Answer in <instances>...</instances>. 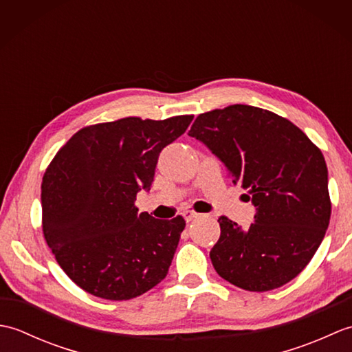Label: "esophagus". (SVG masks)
I'll return each instance as SVG.
<instances>
[{"mask_svg": "<svg viewBox=\"0 0 352 352\" xmlns=\"http://www.w3.org/2000/svg\"><path fill=\"white\" fill-rule=\"evenodd\" d=\"M183 216H184V219L188 221V222H190V221H193V219H197L198 216H201L199 213H197L195 210H186L184 213H183Z\"/></svg>", "mask_w": 352, "mask_h": 352, "instance_id": "1", "label": "esophagus"}]
</instances>
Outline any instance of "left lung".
<instances>
[{
  "label": "left lung",
  "mask_w": 352,
  "mask_h": 352,
  "mask_svg": "<svg viewBox=\"0 0 352 352\" xmlns=\"http://www.w3.org/2000/svg\"><path fill=\"white\" fill-rule=\"evenodd\" d=\"M189 136L226 163L256 222L241 230L218 219L210 251L223 280L250 292H267L294 280L315 256L330 223L331 199L322 151L301 129L272 111L233 104L197 116Z\"/></svg>",
  "instance_id": "1"
}]
</instances>
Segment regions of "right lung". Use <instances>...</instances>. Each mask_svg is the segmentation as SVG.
Instances as JSON below:
<instances>
[{"mask_svg":"<svg viewBox=\"0 0 352 352\" xmlns=\"http://www.w3.org/2000/svg\"><path fill=\"white\" fill-rule=\"evenodd\" d=\"M192 119L129 116L87 125L48 164L41 188L43 237L65 274L87 294L131 300L166 276L186 221L138 214L134 201L151 186L162 149Z\"/></svg>","mask_w":352,"mask_h":352,"instance_id":"1","label":"right lung"}]
</instances>
